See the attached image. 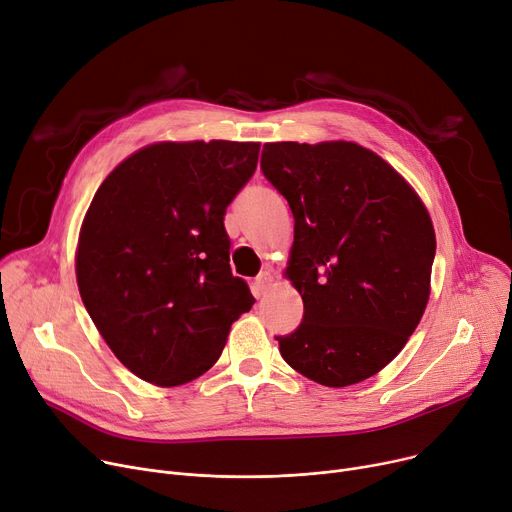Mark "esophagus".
I'll list each match as a JSON object with an SVG mask.
<instances>
[{
  "instance_id": "34e87169",
  "label": "esophagus",
  "mask_w": 512,
  "mask_h": 512,
  "mask_svg": "<svg viewBox=\"0 0 512 512\" xmlns=\"http://www.w3.org/2000/svg\"><path fill=\"white\" fill-rule=\"evenodd\" d=\"M276 282V276L274 274H271V271H263V274H259L257 276V288L261 290V292H265V290H269V286L271 284H274Z\"/></svg>"
}]
</instances>
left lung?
Instances as JSON below:
<instances>
[{
    "label": "left lung",
    "instance_id": "left-lung-1",
    "mask_svg": "<svg viewBox=\"0 0 512 512\" xmlns=\"http://www.w3.org/2000/svg\"><path fill=\"white\" fill-rule=\"evenodd\" d=\"M261 170L294 216L284 276L304 317L276 337L282 358L325 387L383 370L416 331L430 298L436 236L420 195L354 142H271Z\"/></svg>",
    "mask_w": 512,
    "mask_h": 512
}]
</instances>
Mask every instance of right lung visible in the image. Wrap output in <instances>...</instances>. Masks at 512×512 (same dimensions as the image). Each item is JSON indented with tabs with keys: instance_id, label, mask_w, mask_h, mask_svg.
<instances>
[{
	"instance_id": "obj_1",
	"label": "right lung",
	"mask_w": 512,
	"mask_h": 512,
	"mask_svg": "<svg viewBox=\"0 0 512 512\" xmlns=\"http://www.w3.org/2000/svg\"><path fill=\"white\" fill-rule=\"evenodd\" d=\"M259 142H156L117 164L84 216L76 280L117 360L158 387L220 358L255 302L230 271L224 214L257 168Z\"/></svg>"
}]
</instances>
